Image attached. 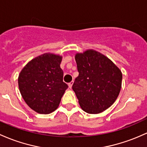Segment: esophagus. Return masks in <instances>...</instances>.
Wrapping results in <instances>:
<instances>
[{"instance_id":"34e87169","label":"esophagus","mask_w":147,"mask_h":147,"mask_svg":"<svg viewBox=\"0 0 147 147\" xmlns=\"http://www.w3.org/2000/svg\"><path fill=\"white\" fill-rule=\"evenodd\" d=\"M73 83H74V82H73V81H72V82H70V83L68 84V86H69V88H72V84H73Z\"/></svg>"}]
</instances>
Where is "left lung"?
Masks as SVG:
<instances>
[{
	"label": "left lung",
	"mask_w": 147,
	"mask_h": 147,
	"mask_svg": "<svg viewBox=\"0 0 147 147\" xmlns=\"http://www.w3.org/2000/svg\"><path fill=\"white\" fill-rule=\"evenodd\" d=\"M79 76L72 85L80 107L88 114H98L109 108L118 97L122 73L105 56L87 50L75 56Z\"/></svg>",
	"instance_id": "obj_1"
}]
</instances>
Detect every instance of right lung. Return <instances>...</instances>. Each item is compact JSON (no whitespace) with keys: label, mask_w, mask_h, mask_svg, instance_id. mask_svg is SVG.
I'll return each mask as SVG.
<instances>
[{"label":"right lung","mask_w":147,"mask_h":147,"mask_svg":"<svg viewBox=\"0 0 147 147\" xmlns=\"http://www.w3.org/2000/svg\"><path fill=\"white\" fill-rule=\"evenodd\" d=\"M62 57L45 54L30 61L19 75V91L26 104L40 114H49L59 107L68 88L63 81Z\"/></svg>","instance_id":"1"}]
</instances>
